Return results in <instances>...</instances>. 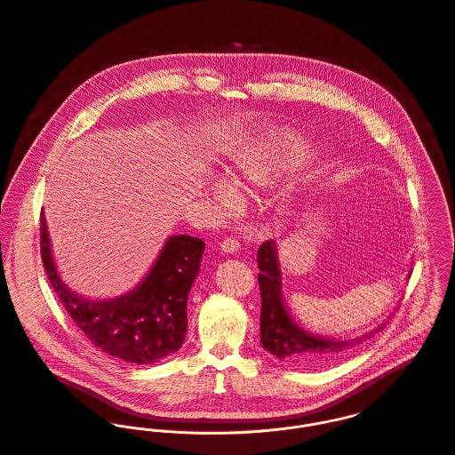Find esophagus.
Returning a JSON list of instances; mask_svg holds the SVG:
<instances>
[{
	"mask_svg": "<svg viewBox=\"0 0 455 455\" xmlns=\"http://www.w3.org/2000/svg\"><path fill=\"white\" fill-rule=\"evenodd\" d=\"M221 251L227 255H234L239 251V241L235 237H228L221 243Z\"/></svg>",
	"mask_w": 455,
	"mask_h": 455,
	"instance_id": "esophagus-1",
	"label": "esophagus"
}]
</instances>
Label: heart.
Here are the masks:
<instances>
[{
    "instance_id": "1",
    "label": "heart",
    "mask_w": 455,
    "mask_h": 455,
    "mask_svg": "<svg viewBox=\"0 0 455 455\" xmlns=\"http://www.w3.org/2000/svg\"><path fill=\"white\" fill-rule=\"evenodd\" d=\"M306 146L299 137L290 133H274L266 139L251 142L234 164V180L241 186H266L277 176L286 172L300 156H304ZM211 193L225 200L228 188L225 181L214 178L209 182Z\"/></svg>"
}]
</instances>
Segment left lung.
Listing matches in <instances>:
<instances>
[{"label": "left lung", "mask_w": 455, "mask_h": 455, "mask_svg": "<svg viewBox=\"0 0 455 455\" xmlns=\"http://www.w3.org/2000/svg\"><path fill=\"white\" fill-rule=\"evenodd\" d=\"M259 264V284L262 293V315H260V343L262 347L277 357L279 361L297 367H320L334 363L363 341L378 334L385 322L378 327L363 332L357 338H325L306 331L290 313L283 299V275L277 257V244L267 241L257 253ZM390 320V316H388Z\"/></svg>", "instance_id": "left-lung-1"}]
</instances>
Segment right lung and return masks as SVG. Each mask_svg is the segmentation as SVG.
Wrapping results in <instances>:
<instances>
[{"label":"right lung","instance_id":"add662e5","mask_svg":"<svg viewBox=\"0 0 455 455\" xmlns=\"http://www.w3.org/2000/svg\"><path fill=\"white\" fill-rule=\"evenodd\" d=\"M40 250L60 302L100 352L130 363H160L180 352L188 331V293L200 273L205 250L202 239L167 237L142 281L110 299L84 297L63 281L52 257L44 212Z\"/></svg>","mask_w":455,"mask_h":455}]
</instances>
